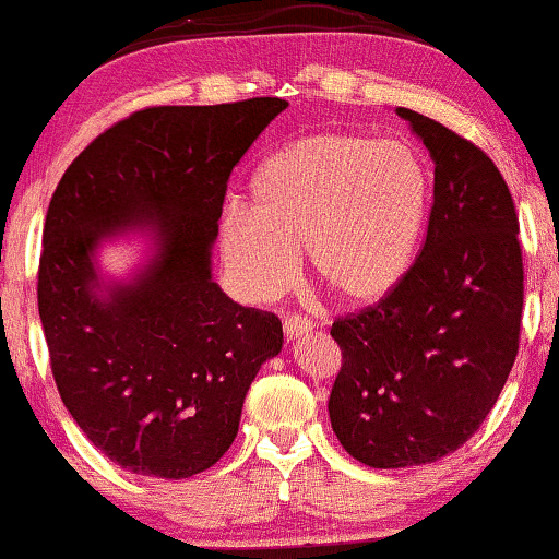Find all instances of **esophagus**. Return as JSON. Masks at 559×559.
I'll list each match as a JSON object with an SVG mask.
<instances>
[{"mask_svg": "<svg viewBox=\"0 0 559 559\" xmlns=\"http://www.w3.org/2000/svg\"><path fill=\"white\" fill-rule=\"evenodd\" d=\"M309 330H312V324H309L307 320H301V317H288V320L284 322V337L288 343L299 341V337L307 335Z\"/></svg>", "mask_w": 559, "mask_h": 559, "instance_id": "1", "label": "esophagus"}]
</instances>
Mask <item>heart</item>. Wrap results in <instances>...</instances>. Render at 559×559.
Here are the masks:
<instances>
[{"label": "heart", "mask_w": 559, "mask_h": 559, "mask_svg": "<svg viewBox=\"0 0 559 559\" xmlns=\"http://www.w3.org/2000/svg\"><path fill=\"white\" fill-rule=\"evenodd\" d=\"M430 209L433 175L415 146L361 131L309 133L260 162L250 209L224 211L216 245L239 299L284 294L307 252L332 299L371 309L413 273Z\"/></svg>", "instance_id": "b5f03b06"}]
</instances>
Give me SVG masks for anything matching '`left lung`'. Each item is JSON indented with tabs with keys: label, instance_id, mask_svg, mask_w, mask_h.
I'll use <instances>...</instances> for the list:
<instances>
[{
	"label": "left lung",
	"instance_id": "8db88e82",
	"mask_svg": "<svg viewBox=\"0 0 559 559\" xmlns=\"http://www.w3.org/2000/svg\"><path fill=\"white\" fill-rule=\"evenodd\" d=\"M394 112L436 167L426 245L392 299L330 330L343 350L332 430L373 469L430 464L469 441L513 369L524 307L519 218L503 175L433 118Z\"/></svg>",
	"mask_w": 559,
	"mask_h": 559
}]
</instances>
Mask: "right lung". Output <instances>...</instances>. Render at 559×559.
Listing matches in <instances>:
<instances>
[{"mask_svg":"<svg viewBox=\"0 0 559 559\" xmlns=\"http://www.w3.org/2000/svg\"><path fill=\"white\" fill-rule=\"evenodd\" d=\"M288 108L278 97L165 105L116 123L69 165L44 227L38 314L76 426L133 475L186 479L235 441L247 390L284 345L211 273L231 169ZM142 245L129 274L105 243Z\"/></svg>","mask_w":559,"mask_h":559,"instance_id":"obj_1","label":"right lung"}]
</instances>
